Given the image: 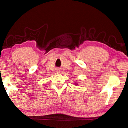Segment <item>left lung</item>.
I'll return each instance as SVG.
<instances>
[{"label":"left lung","mask_w":128,"mask_h":128,"mask_svg":"<svg viewBox=\"0 0 128 128\" xmlns=\"http://www.w3.org/2000/svg\"><path fill=\"white\" fill-rule=\"evenodd\" d=\"M76 85H78V84H76Z\"/></svg>","instance_id":"8db88e82"}]
</instances>
